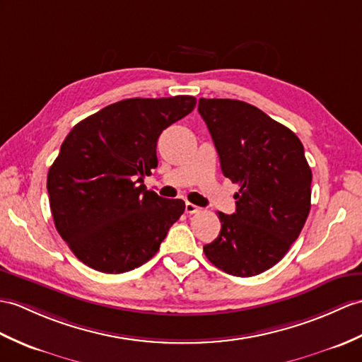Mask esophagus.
I'll use <instances>...</instances> for the list:
<instances>
[{
    "instance_id": "obj_1",
    "label": "esophagus",
    "mask_w": 362,
    "mask_h": 362,
    "mask_svg": "<svg viewBox=\"0 0 362 362\" xmlns=\"http://www.w3.org/2000/svg\"><path fill=\"white\" fill-rule=\"evenodd\" d=\"M199 211H200V208L194 204H191V202H187V204H185V213L194 214V213H199Z\"/></svg>"
}]
</instances>
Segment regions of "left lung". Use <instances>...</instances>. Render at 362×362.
<instances>
[{
    "instance_id": "obj_1",
    "label": "left lung",
    "mask_w": 362,
    "mask_h": 362,
    "mask_svg": "<svg viewBox=\"0 0 362 362\" xmlns=\"http://www.w3.org/2000/svg\"><path fill=\"white\" fill-rule=\"evenodd\" d=\"M225 177L239 183L236 213L219 211V236L204 247L219 270L250 277L287 255L304 228L312 170L304 146L287 126L240 100L200 98Z\"/></svg>"
}]
</instances>
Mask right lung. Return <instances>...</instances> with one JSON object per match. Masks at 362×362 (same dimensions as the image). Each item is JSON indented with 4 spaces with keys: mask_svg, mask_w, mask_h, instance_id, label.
<instances>
[{
    "mask_svg": "<svg viewBox=\"0 0 362 362\" xmlns=\"http://www.w3.org/2000/svg\"><path fill=\"white\" fill-rule=\"evenodd\" d=\"M196 98H126L72 128L47 173L57 231L83 264L124 273L153 257L185 211L180 199L148 191L162 131L188 115Z\"/></svg>",
    "mask_w": 362,
    "mask_h": 362,
    "instance_id": "1",
    "label": "right lung"
}]
</instances>
